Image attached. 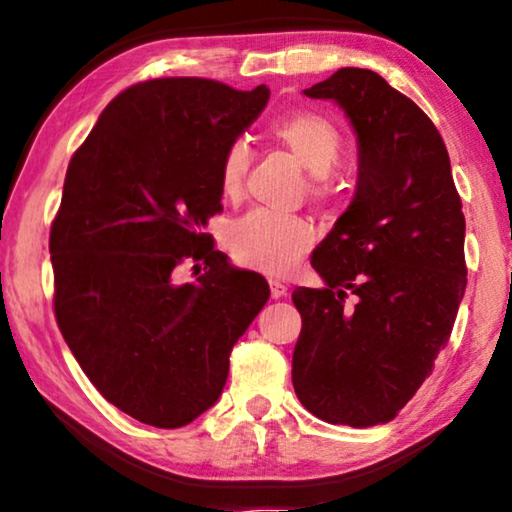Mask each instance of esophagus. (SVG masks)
I'll use <instances>...</instances> for the list:
<instances>
[{
    "label": "esophagus",
    "mask_w": 512,
    "mask_h": 512,
    "mask_svg": "<svg viewBox=\"0 0 512 512\" xmlns=\"http://www.w3.org/2000/svg\"><path fill=\"white\" fill-rule=\"evenodd\" d=\"M270 296L272 298H284L286 296V284L277 282V279H270Z\"/></svg>",
    "instance_id": "1"
}]
</instances>
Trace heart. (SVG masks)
<instances>
[{
    "label": "heart",
    "instance_id": "b5f03b06",
    "mask_svg": "<svg viewBox=\"0 0 512 512\" xmlns=\"http://www.w3.org/2000/svg\"><path fill=\"white\" fill-rule=\"evenodd\" d=\"M272 135L310 174L307 195L312 200L326 202L338 195L340 179L333 174V167L342 153V135L335 123L319 114H296L272 125ZM249 165V144L237 139L221 158L219 181L226 198H240ZM310 244L312 228L303 219L265 212V209H254L242 216L228 233V247L235 261L265 275H286L296 268Z\"/></svg>",
    "mask_w": 512,
    "mask_h": 512
}]
</instances>
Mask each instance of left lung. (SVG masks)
Listing matches in <instances>:
<instances>
[{
    "instance_id": "left-lung-1",
    "label": "left lung",
    "mask_w": 512,
    "mask_h": 512,
    "mask_svg": "<svg viewBox=\"0 0 512 512\" xmlns=\"http://www.w3.org/2000/svg\"><path fill=\"white\" fill-rule=\"evenodd\" d=\"M333 100L359 142L347 212L317 249L321 289L298 286L293 389L314 417L384 424L415 396L450 340L466 291L461 198L431 118L370 69L303 90Z\"/></svg>"
}]
</instances>
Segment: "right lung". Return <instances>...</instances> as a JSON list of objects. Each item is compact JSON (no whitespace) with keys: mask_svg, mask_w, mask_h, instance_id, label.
<instances>
[{"mask_svg":"<svg viewBox=\"0 0 512 512\" xmlns=\"http://www.w3.org/2000/svg\"><path fill=\"white\" fill-rule=\"evenodd\" d=\"M270 90L151 79L107 104L69 160L51 226L55 319L111 405L179 429L219 401L230 352L270 298L205 233L221 212V158ZM193 260L206 272L181 283Z\"/></svg>","mask_w":512,"mask_h":512,"instance_id":"right-lung-1","label":"right lung"}]
</instances>
